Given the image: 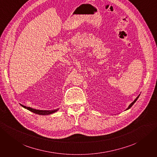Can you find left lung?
Instances as JSON below:
<instances>
[{"label": "left lung", "mask_w": 157, "mask_h": 157, "mask_svg": "<svg viewBox=\"0 0 157 157\" xmlns=\"http://www.w3.org/2000/svg\"><path fill=\"white\" fill-rule=\"evenodd\" d=\"M140 95H139V96H137V98H136V99H134V101H133V102H132V103H130V105L129 106H128V108H127V109H126V110H128V109H130V107H132V106L133 105H134V103H135V102H136V101H137V99H138V98L140 97Z\"/></svg>", "instance_id": "8db88e82"}]
</instances>
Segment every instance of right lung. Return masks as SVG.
<instances>
[{
  "label": "right lung",
  "mask_w": 157,
  "mask_h": 157,
  "mask_svg": "<svg viewBox=\"0 0 157 157\" xmlns=\"http://www.w3.org/2000/svg\"><path fill=\"white\" fill-rule=\"evenodd\" d=\"M21 105L25 109H27V110H29L33 113H34L35 114H37V115H51V114H53L56 112L58 111L59 110V108L57 109H54V110H38V109H33L29 107H26L25 105H23L21 104Z\"/></svg>",
  "instance_id": "add662e5"
}]
</instances>
